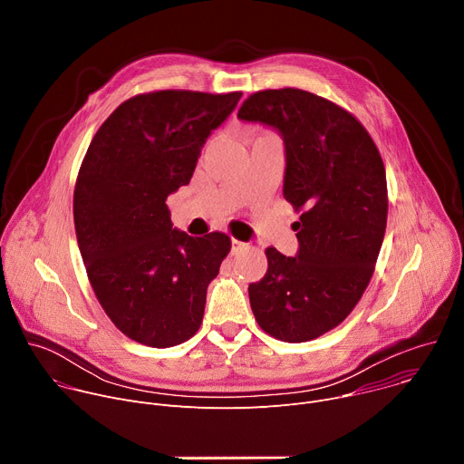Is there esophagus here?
I'll list each match as a JSON object with an SVG mask.
<instances>
[{
  "instance_id": "esophagus-1",
  "label": "esophagus",
  "mask_w": 464,
  "mask_h": 464,
  "mask_svg": "<svg viewBox=\"0 0 464 464\" xmlns=\"http://www.w3.org/2000/svg\"><path fill=\"white\" fill-rule=\"evenodd\" d=\"M246 247H247V244H246V242H240V240H237V238H233V240H231V251H233V253L242 251V249H246Z\"/></svg>"
}]
</instances>
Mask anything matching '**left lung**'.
Wrapping results in <instances>:
<instances>
[{
	"label": "left lung",
	"mask_w": 464,
	"mask_h": 464,
	"mask_svg": "<svg viewBox=\"0 0 464 464\" xmlns=\"http://www.w3.org/2000/svg\"><path fill=\"white\" fill-rule=\"evenodd\" d=\"M238 119L279 131L283 194L301 211L297 255L266 249V276L247 288L251 310L270 336L310 342L353 312L372 277L387 224L383 161L353 113L304 90L256 92Z\"/></svg>",
	"instance_id": "8db88e82"
}]
</instances>
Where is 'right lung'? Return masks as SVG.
<instances>
[{"instance_id":"right-lung-1","label":"right lung","mask_w":464,"mask_h":464,"mask_svg":"<svg viewBox=\"0 0 464 464\" xmlns=\"http://www.w3.org/2000/svg\"><path fill=\"white\" fill-rule=\"evenodd\" d=\"M240 97L136 95L102 122L84 156L73 194L79 249L101 306L138 343L174 347L202 324L208 286L231 240L178 231L165 202L190 181L211 131Z\"/></svg>"}]
</instances>
